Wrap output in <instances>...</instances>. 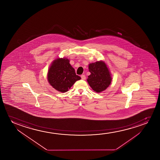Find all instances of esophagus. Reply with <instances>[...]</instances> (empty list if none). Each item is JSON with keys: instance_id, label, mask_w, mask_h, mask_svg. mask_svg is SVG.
Masks as SVG:
<instances>
[{"instance_id": "1", "label": "esophagus", "mask_w": 160, "mask_h": 160, "mask_svg": "<svg viewBox=\"0 0 160 160\" xmlns=\"http://www.w3.org/2000/svg\"><path fill=\"white\" fill-rule=\"evenodd\" d=\"M81 79H82V80H85L86 79V77L85 75H82L81 76Z\"/></svg>"}]
</instances>
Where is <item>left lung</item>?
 <instances>
[{"instance_id":"obj_1","label":"left lung","mask_w":160,"mask_h":160,"mask_svg":"<svg viewBox=\"0 0 160 160\" xmlns=\"http://www.w3.org/2000/svg\"><path fill=\"white\" fill-rule=\"evenodd\" d=\"M91 74L88 77V83L97 93L107 89L112 82V77L106 64L102 61L90 63L88 66Z\"/></svg>"}]
</instances>
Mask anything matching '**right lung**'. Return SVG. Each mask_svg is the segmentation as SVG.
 Segmentation results:
<instances>
[{
  "mask_svg": "<svg viewBox=\"0 0 160 160\" xmlns=\"http://www.w3.org/2000/svg\"><path fill=\"white\" fill-rule=\"evenodd\" d=\"M48 82L59 92H66L81 78L77 75L75 69L67 58H58L53 62L48 74Z\"/></svg>",
  "mask_w": 160,
  "mask_h": 160,
  "instance_id": "obj_1",
  "label": "right lung"
}]
</instances>
